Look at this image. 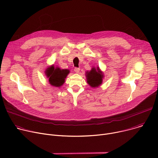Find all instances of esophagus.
I'll use <instances>...</instances> for the list:
<instances>
[{
    "label": "esophagus",
    "mask_w": 158,
    "mask_h": 158,
    "mask_svg": "<svg viewBox=\"0 0 158 158\" xmlns=\"http://www.w3.org/2000/svg\"><path fill=\"white\" fill-rule=\"evenodd\" d=\"M74 71H75L76 73H79V71H80V69L78 68V67H75V68H74Z\"/></svg>",
    "instance_id": "obj_1"
}]
</instances>
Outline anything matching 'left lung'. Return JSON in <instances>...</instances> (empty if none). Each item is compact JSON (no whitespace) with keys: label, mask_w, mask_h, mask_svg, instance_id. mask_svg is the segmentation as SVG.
<instances>
[{"label":"left lung","mask_w":158,"mask_h":158,"mask_svg":"<svg viewBox=\"0 0 158 158\" xmlns=\"http://www.w3.org/2000/svg\"><path fill=\"white\" fill-rule=\"evenodd\" d=\"M86 77L87 83L91 87H96L101 84L103 76L98 67L97 69L93 68L91 71L87 72L86 73Z\"/></svg>","instance_id":"1"}]
</instances>
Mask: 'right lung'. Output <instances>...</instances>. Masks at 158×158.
<instances>
[{
	"label": "right lung",
	"mask_w": 158,
	"mask_h": 158,
	"mask_svg": "<svg viewBox=\"0 0 158 158\" xmlns=\"http://www.w3.org/2000/svg\"><path fill=\"white\" fill-rule=\"evenodd\" d=\"M46 73L52 85L60 87L64 83L65 79L69 73V71L67 69H60L59 67L54 68V66H52L46 70Z\"/></svg>",
	"instance_id": "right-lung-1"
}]
</instances>
